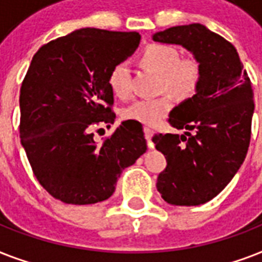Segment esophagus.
Returning a JSON list of instances; mask_svg holds the SVG:
<instances>
[{
  "label": "esophagus",
  "mask_w": 262,
  "mask_h": 262,
  "mask_svg": "<svg viewBox=\"0 0 262 262\" xmlns=\"http://www.w3.org/2000/svg\"><path fill=\"white\" fill-rule=\"evenodd\" d=\"M144 136H145V139H147L148 145H149L151 148H154V144H152L151 141L152 136H154V130H151L149 127H145V129H144Z\"/></svg>",
  "instance_id": "1"
}]
</instances>
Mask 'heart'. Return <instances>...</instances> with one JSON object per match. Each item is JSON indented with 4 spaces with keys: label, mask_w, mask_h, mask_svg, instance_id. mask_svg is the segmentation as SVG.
Listing matches in <instances>:
<instances>
[{
    "label": "heart",
    "mask_w": 262,
    "mask_h": 262,
    "mask_svg": "<svg viewBox=\"0 0 262 262\" xmlns=\"http://www.w3.org/2000/svg\"><path fill=\"white\" fill-rule=\"evenodd\" d=\"M144 67L160 75V90L168 91L179 98H189L200 83V67L194 59H181L179 51L172 46L152 43L141 53ZM108 84L119 98L130 95V71L125 62L117 63L110 72ZM172 106L168 95L155 99H139L123 110V118L154 126L167 114Z\"/></svg>",
    "instance_id": "obj_1"
}]
</instances>
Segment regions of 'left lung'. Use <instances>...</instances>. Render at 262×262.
<instances>
[{"mask_svg":"<svg viewBox=\"0 0 262 262\" xmlns=\"http://www.w3.org/2000/svg\"><path fill=\"white\" fill-rule=\"evenodd\" d=\"M179 45L200 67L195 94L175 106L168 122L183 135H155L152 141L167 166L156 187L171 205L205 204L219 194L248 154L254 113L252 83L231 43L199 23L152 35Z\"/></svg>","mask_w":262,"mask_h":262,"instance_id":"8db88e82","label":"left lung"}]
</instances>
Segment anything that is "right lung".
<instances>
[{"label": "right lung", "instance_id": "add662e5", "mask_svg": "<svg viewBox=\"0 0 262 262\" xmlns=\"http://www.w3.org/2000/svg\"><path fill=\"white\" fill-rule=\"evenodd\" d=\"M139 32L80 28L36 51L20 90V140L39 183L65 204L104 201L123 168L144 152L137 123L123 121L96 143L95 123H113L111 69L130 57Z\"/></svg>", "mask_w": 262, "mask_h": 262}]
</instances>
